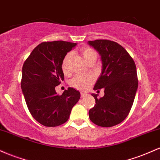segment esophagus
<instances>
[{
  "label": "esophagus",
  "mask_w": 160,
  "mask_h": 160,
  "mask_svg": "<svg viewBox=\"0 0 160 160\" xmlns=\"http://www.w3.org/2000/svg\"><path fill=\"white\" fill-rule=\"evenodd\" d=\"M86 95H87V94H86V93L81 92V97H82V98H84V97H86Z\"/></svg>",
  "instance_id": "1"
}]
</instances>
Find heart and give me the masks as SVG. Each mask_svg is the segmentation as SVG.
Listing matches in <instances>:
<instances>
[{
    "label": "heart",
    "instance_id": "1",
    "mask_svg": "<svg viewBox=\"0 0 160 160\" xmlns=\"http://www.w3.org/2000/svg\"><path fill=\"white\" fill-rule=\"evenodd\" d=\"M81 54L85 61L87 62L93 58H97V53L93 49L90 47H83L81 49ZM71 53H68L64 57L62 63V68L65 74H68L69 71V62L71 59ZM94 81V78L92 74H78L71 80V85L75 89L79 90H86L89 88L92 82Z\"/></svg>",
    "mask_w": 160,
    "mask_h": 160
}]
</instances>
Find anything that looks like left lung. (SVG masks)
<instances>
[{"instance_id":"1","label":"left lung","mask_w":160,"mask_h":160,"mask_svg":"<svg viewBox=\"0 0 160 160\" xmlns=\"http://www.w3.org/2000/svg\"><path fill=\"white\" fill-rule=\"evenodd\" d=\"M101 55L102 74L95 90L104 88V95L95 99L89 111V119L101 127H111L122 122L129 113L136 94L138 80L135 62L122 46L109 40L89 41Z\"/></svg>"}]
</instances>
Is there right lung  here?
Returning a JSON list of instances; mask_svg holds the SVG:
<instances>
[{
  "label": "right lung",
  "mask_w": 160,
  "mask_h": 160,
  "mask_svg": "<svg viewBox=\"0 0 160 160\" xmlns=\"http://www.w3.org/2000/svg\"><path fill=\"white\" fill-rule=\"evenodd\" d=\"M76 46L62 40L43 42L24 62L22 90L31 114L43 126L55 127L67 122L80 98V92L73 88L61 95L55 89L64 80L62 60Z\"/></svg>",
  "instance_id": "right-lung-1"
}]
</instances>
